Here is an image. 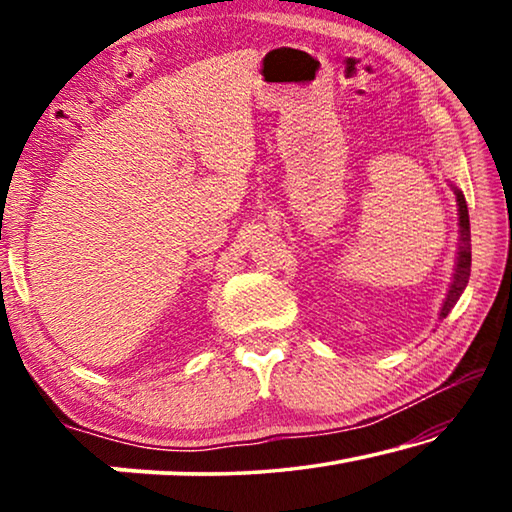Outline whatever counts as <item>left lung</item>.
<instances>
[{
	"label": "left lung",
	"mask_w": 512,
	"mask_h": 512,
	"mask_svg": "<svg viewBox=\"0 0 512 512\" xmlns=\"http://www.w3.org/2000/svg\"><path fill=\"white\" fill-rule=\"evenodd\" d=\"M456 194V205H458V248H456V266L452 275V284H449L447 298L440 307V320L447 318L449 311L454 309L458 298L463 296L467 287V280H470V266H472V237H470V214H467V203L461 189L452 185Z\"/></svg>",
	"instance_id": "8db88e82"
}]
</instances>
